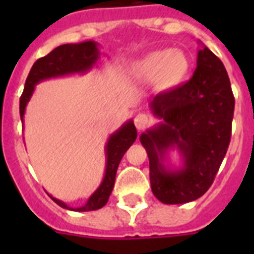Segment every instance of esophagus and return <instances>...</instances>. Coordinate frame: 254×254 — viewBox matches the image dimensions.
I'll use <instances>...</instances> for the list:
<instances>
[{
  "label": "esophagus",
  "mask_w": 254,
  "mask_h": 254,
  "mask_svg": "<svg viewBox=\"0 0 254 254\" xmlns=\"http://www.w3.org/2000/svg\"><path fill=\"white\" fill-rule=\"evenodd\" d=\"M134 124L135 127H137L138 130H143V129L150 124V119H149V116L145 115V113H138V115L134 117Z\"/></svg>",
  "instance_id": "esophagus-1"
}]
</instances>
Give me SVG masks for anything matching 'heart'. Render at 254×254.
<instances>
[{"label": "heart", "instance_id": "b5f03b06", "mask_svg": "<svg viewBox=\"0 0 254 254\" xmlns=\"http://www.w3.org/2000/svg\"><path fill=\"white\" fill-rule=\"evenodd\" d=\"M189 72V61L182 51L159 50L149 54L134 65V75L145 81L157 80L159 91L177 88Z\"/></svg>", "mask_w": 254, "mask_h": 254}]
</instances>
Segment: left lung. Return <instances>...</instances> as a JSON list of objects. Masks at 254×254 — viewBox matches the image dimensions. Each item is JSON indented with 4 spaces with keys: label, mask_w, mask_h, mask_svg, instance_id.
<instances>
[{
    "label": "left lung",
    "mask_w": 254,
    "mask_h": 254,
    "mask_svg": "<svg viewBox=\"0 0 254 254\" xmlns=\"http://www.w3.org/2000/svg\"><path fill=\"white\" fill-rule=\"evenodd\" d=\"M150 108L162 120L139 137L149 157L151 191L165 204L196 200L213 183L231 141L235 97L224 64L204 46L192 77L158 93ZM175 146L184 167L173 172L162 158Z\"/></svg>",
    "instance_id": "left-lung-1"
}]
</instances>
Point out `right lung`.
Segmentation results:
<instances>
[{"label":"right lung","mask_w":254,"mask_h":254,"mask_svg":"<svg viewBox=\"0 0 254 254\" xmlns=\"http://www.w3.org/2000/svg\"><path fill=\"white\" fill-rule=\"evenodd\" d=\"M99 54L97 45L95 42L87 41L76 43V45H72V43L62 45L57 49H54L46 57L38 59L30 69L29 76L26 79L25 89L19 99V115H21L22 121H23L26 105L33 95L34 88L39 81L51 79V77L71 75V73L87 72L96 64V62L99 59ZM135 138H137V129L131 120L127 121V124H124L119 130L109 137L107 146H105L107 167H105L104 179L99 189L92 193V196L88 199V201L83 207L72 208L65 204L64 201L55 199L50 195L51 199L58 205H61L62 208L79 211V212L95 211V209L104 207L107 204L109 195L112 193V190L115 186L116 173L119 169L120 161L123 159L127 149L133 145Z\"/></svg>","instance_id":"obj_1"}]
</instances>
